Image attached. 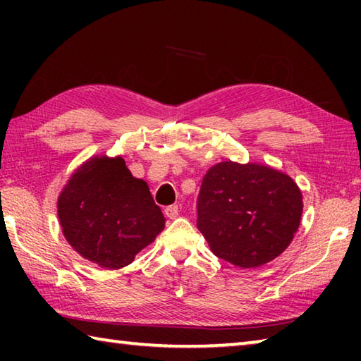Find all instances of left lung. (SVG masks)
Masks as SVG:
<instances>
[{"label":"left lung","mask_w":361,"mask_h":361,"mask_svg":"<svg viewBox=\"0 0 361 361\" xmlns=\"http://www.w3.org/2000/svg\"><path fill=\"white\" fill-rule=\"evenodd\" d=\"M57 207L70 245L108 269L129 266L166 226L148 185L132 176L122 157H94L82 164Z\"/></svg>","instance_id":"8db88e82"}]
</instances>
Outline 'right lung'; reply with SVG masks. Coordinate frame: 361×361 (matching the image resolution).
<instances>
[{"label": "right lung", "mask_w": 361, "mask_h": 361, "mask_svg": "<svg viewBox=\"0 0 361 361\" xmlns=\"http://www.w3.org/2000/svg\"><path fill=\"white\" fill-rule=\"evenodd\" d=\"M302 213L296 183L276 170L221 162L204 176L197 229L213 255L239 267L272 261L293 240Z\"/></svg>", "instance_id": "1"}]
</instances>
